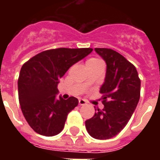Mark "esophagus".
<instances>
[{
	"instance_id": "esophagus-1",
	"label": "esophagus",
	"mask_w": 160,
	"mask_h": 160,
	"mask_svg": "<svg viewBox=\"0 0 160 160\" xmlns=\"http://www.w3.org/2000/svg\"><path fill=\"white\" fill-rule=\"evenodd\" d=\"M79 104H80V105L87 104V101L85 100V99H83V98H80V99H79Z\"/></svg>"
}]
</instances>
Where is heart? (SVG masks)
<instances>
[{"label": "heart", "mask_w": 160, "mask_h": 160, "mask_svg": "<svg viewBox=\"0 0 160 160\" xmlns=\"http://www.w3.org/2000/svg\"><path fill=\"white\" fill-rule=\"evenodd\" d=\"M100 62V60L98 59H95V58H92V59H89L87 61V62Z\"/></svg>", "instance_id": "1"}]
</instances>
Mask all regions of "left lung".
<instances>
[{"mask_svg":"<svg viewBox=\"0 0 160 160\" xmlns=\"http://www.w3.org/2000/svg\"><path fill=\"white\" fill-rule=\"evenodd\" d=\"M94 50L106 63L100 87L104 107L86 121V128L92 137L107 140L119 134L132 117L140 99L141 80L135 67L121 54L105 48Z\"/></svg>","mask_w":160,"mask_h":160,"instance_id":"1","label":"left lung"}]
</instances>
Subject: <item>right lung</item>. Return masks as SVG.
I'll return each mask as SVG.
<instances>
[{
	"instance_id": "right-lung-1",
	"label": "right lung",
	"mask_w": 160,
	"mask_h": 160,
	"mask_svg": "<svg viewBox=\"0 0 160 160\" xmlns=\"http://www.w3.org/2000/svg\"><path fill=\"white\" fill-rule=\"evenodd\" d=\"M92 51L91 48L49 49L22 66L18 80L19 104L26 122L38 134L54 136L62 132L68 114L79 100L74 97L57 98L60 79Z\"/></svg>"
}]
</instances>
